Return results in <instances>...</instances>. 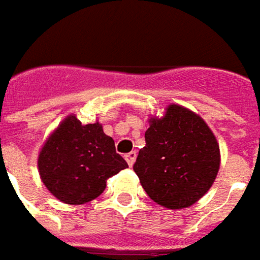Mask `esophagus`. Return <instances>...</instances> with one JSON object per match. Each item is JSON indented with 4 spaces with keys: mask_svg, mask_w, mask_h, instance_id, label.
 Segmentation results:
<instances>
[{
    "mask_svg": "<svg viewBox=\"0 0 260 260\" xmlns=\"http://www.w3.org/2000/svg\"><path fill=\"white\" fill-rule=\"evenodd\" d=\"M124 158H126L127 164H128L130 167H133V164L136 162V158H137V152H136V151H132V152L126 154V155H124Z\"/></svg>",
    "mask_w": 260,
    "mask_h": 260,
    "instance_id": "34e87169",
    "label": "esophagus"
}]
</instances>
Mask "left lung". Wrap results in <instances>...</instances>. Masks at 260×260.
<instances>
[{
    "mask_svg": "<svg viewBox=\"0 0 260 260\" xmlns=\"http://www.w3.org/2000/svg\"><path fill=\"white\" fill-rule=\"evenodd\" d=\"M148 123L134 172L159 206L190 207L214 183L221 161L218 141L198 113L180 105H169L162 117Z\"/></svg>",
    "mask_w": 260,
    "mask_h": 260,
    "instance_id": "1",
    "label": "left lung"
}]
</instances>
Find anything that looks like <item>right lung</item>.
<instances>
[{
	"instance_id": "1",
	"label": "right lung",
	"mask_w": 260,
	"mask_h": 260,
	"mask_svg": "<svg viewBox=\"0 0 260 260\" xmlns=\"http://www.w3.org/2000/svg\"><path fill=\"white\" fill-rule=\"evenodd\" d=\"M127 167L99 121L82 124L74 115H68L57 126L38 158L42 182L66 204L96 199L105 190L106 180Z\"/></svg>"
}]
</instances>
